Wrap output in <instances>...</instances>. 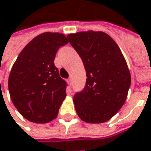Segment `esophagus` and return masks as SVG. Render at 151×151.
Returning a JSON list of instances; mask_svg holds the SVG:
<instances>
[{
    "label": "esophagus",
    "instance_id": "1",
    "mask_svg": "<svg viewBox=\"0 0 151 151\" xmlns=\"http://www.w3.org/2000/svg\"><path fill=\"white\" fill-rule=\"evenodd\" d=\"M67 81H68V83H69L70 85H71V78H69V79L67 80Z\"/></svg>",
    "mask_w": 151,
    "mask_h": 151
}]
</instances>
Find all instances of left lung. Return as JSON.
<instances>
[{
    "instance_id": "8db88e82",
    "label": "left lung",
    "mask_w": 151,
    "mask_h": 151,
    "mask_svg": "<svg viewBox=\"0 0 151 151\" xmlns=\"http://www.w3.org/2000/svg\"><path fill=\"white\" fill-rule=\"evenodd\" d=\"M86 73L84 89L74 96L76 113L87 123H103L124 104L131 85L127 62L116 42L104 32L88 30L67 35Z\"/></svg>"
}]
</instances>
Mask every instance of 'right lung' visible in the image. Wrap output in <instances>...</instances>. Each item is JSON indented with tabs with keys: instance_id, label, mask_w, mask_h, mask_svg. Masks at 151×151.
I'll use <instances>...</instances> for the list:
<instances>
[{
	"instance_id": "add662e5",
	"label": "right lung",
	"mask_w": 151,
	"mask_h": 151,
	"mask_svg": "<svg viewBox=\"0 0 151 151\" xmlns=\"http://www.w3.org/2000/svg\"><path fill=\"white\" fill-rule=\"evenodd\" d=\"M67 43L64 35L42 33L27 44L12 68L8 78L12 102L31 122L55 119L66 97V81L53 62L58 48Z\"/></svg>"
}]
</instances>
